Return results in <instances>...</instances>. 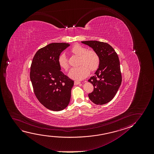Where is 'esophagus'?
Instances as JSON below:
<instances>
[{"label":"esophagus","instance_id":"1","mask_svg":"<svg viewBox=\"0 0 154 154\" xmlns=\"http://www.w3.org/2000/svg\"><path fill=\"white\" fill-rule=\"evenodd\" d=\"M81 82H78V81H75L74 82V85H77L80 84Z\"/></svg>","mask_w":154,"mask_h":154}]
</instances>
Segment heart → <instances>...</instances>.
<instances>
[{"instance_id":"obj_1","label":"heart","mask_w":154,"mask_h":154,"mask_svg":"<svg viewBox=\"0 0 154 154\" xmlns=\"http://www.w3.org/2000/svg\"><path fill=\"white\" fill-rule=\"evenodd\" d=\"M70 53L79 56V65L70 70L68 76L74 80H81L89 74V70L94 72L99 67L100 59L98 54L94 50H87L80 45L75 44L70 50ZM58 63L62 69L67 71L69 68L67 59L64 54L60 55Z\"/></svg>"}]
</instances>
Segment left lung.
Masks as SVG:
<instances>
[{
	"instance_id": "8db88e82",
	"label": "left lung",
	"mask_w": 154,
	"mask_h": 154,
	"mask_svg": "<svg viewBox=\"0 0 154 154\" xmlns=\"http://www.w3.org/2000/svg\"><path fill=\"white\" fill-rule=\"evenodd\" d=\"M98 54L99 67L89 82L93 84L94 91L89 98L96 105H103L111 101L120 87L122 78L118 55L110 45L96 40L82 42Z\"/></svg>"
}]
</instances>
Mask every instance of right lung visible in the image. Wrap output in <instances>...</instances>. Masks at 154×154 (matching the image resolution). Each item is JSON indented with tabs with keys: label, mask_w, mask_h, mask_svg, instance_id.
Listing matches in <instances>:
<instances>
[{
	"label": "right lung",
	"mask_w": 154,
	"mask_h": 154,
	"mask_svg": "<svg viewBox=\"0 0 154 154\" xmlns=\"http://www.w3.org/2000/svg\"><path fill=\"white\" fill-rule=\"evenodd\" d=\"M68 43H51L39 49L32 59L30 78L37 98L53 111L64 109L69 103L74 81L61 72L58 59Z\"/></svg>",
	"instance_id": "obj_1"
}]
</instances>
